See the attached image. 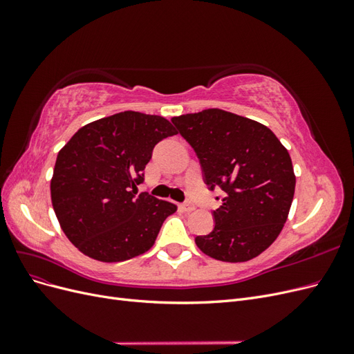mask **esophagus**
I'll return each mask as SVG.
<instances>
[{
  "instance_id": "esophagus-1",
  "label": "esophagus",
  "mask_w": 354,
  "mask_h": 354,
  "mask_svg": "<svg viewBox=\"0 0 354 354\" xmlns=\"http://www.w3.org/2000/svg\"><path fill=\"white\" fill-rule=\"evenodd\" d=\"M180 208L183 209V211H186V212H190V211L195 209V205L192 202H185V203H181Z\"/></svg>"
}]
</instances>
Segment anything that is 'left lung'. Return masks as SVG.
I'll return each instance as SVG.
<instances>
[{
  "label": "left lung",
  "instance_id": "obj_1",
  "mask_svg": "<svg viewBox=\"0 0 354 354\" xmlns=\"http://www.w3.org/2000/svg\"><path fill=\"white\" fill-rule=\"evenodd\" d=\"M194 147L209 190H223L209 234L198 248L227 263L248 261L279 236L291 208L295 174L283 145L266 125L221 109L174 116ZM216 199H220L218 196Z\"/></svg>",
  "mask_w": 354,
  "mask_h": 354
}]
</instances>
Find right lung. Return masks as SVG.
<instances>
[{
    "label": "right lung",
    "instance_id": "obj_1",
    "mask_svg": "<svg viewBox=\"0 0 354 354\" xmlns=\"http://www.w3.org/2000/svg\"><path fill=\"white\" fill-rule=\"evenodd\" d=\"M177 134L165 118L127 111L84 125L57 155L51 202L62 230L90 259L116 263L152 248L174 203L137 195L153 147Z\"/></svg>",
    "mask_w": 354,
    "mask_h": 354
}]
</instances>
